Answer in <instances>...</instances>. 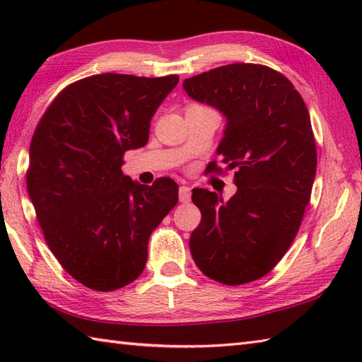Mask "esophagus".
Masks as SVG:
<instances>
[{
  "mask_svg": "<svg viewBox=\"0 0 362 362\" xmlns=\"http://www.w3.org/2000/svg\"><path fill=\"white\" fill-rule=\"evenodd\" d=\"M179 201H180L182 204H187V202L191 201V189H189V187L182 185V187L179 188Z\"/></svg>",
  "mask_w": 362,
  "mask_h": 362,
  "instance_id": "obj_1",
  "label": "esophagus"
}]
</instances>
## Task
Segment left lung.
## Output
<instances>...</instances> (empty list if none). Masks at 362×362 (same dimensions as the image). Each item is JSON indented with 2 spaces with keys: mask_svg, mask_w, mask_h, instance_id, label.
I'll use <instances>...</instances> for the list:
<instances>
[{
  "mask_svg": "<svg viewBox=\"0 0 362 362\" xmlns=\"http://www.w3.org/2000/svg\"><path fill=\"white\" fill-rule=\"evenodd\" d=\"M183 88L226 118L216 153L235 169L238 188L226 202L193 189L202 219L189 236L191 255L214 281L258 280L288 252L310 202L317 152L308 109L283 74L263 65L214 68ZM209 171L219 168L210 163Z\"/></svg>",
  "mask_w": 362,
  "mask_h": 362,
  "instance_id": "1",
  "label": "left lung"
}]
</instances>
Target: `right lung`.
Returning <instances> with one entry per match:
<instances>
[{"mask_svg": "<svg viewBox=\"0 0 362 362\" xmlns=\"http://www.w3.org/2000/svg\"><path fill=\"white\" fill-rule=\"evenodd\" d=\"M179 76L96 74L71 83L38 122L26 185L46 244L83 286L115 291L148 259L149 236L179 201L168 177L141 185L122 156L149 140L151 118Z\"/></svg>", "mask_w": 362, "mask_h": 362, "instance_id": "add662e5", "label": "right lung"}]
</instances>
